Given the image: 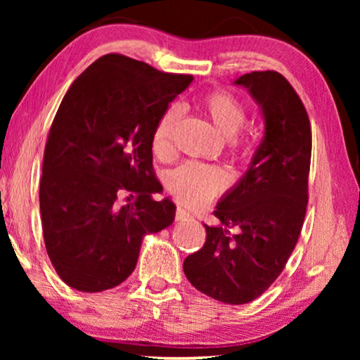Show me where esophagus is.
I'll return each instance as SVG.
<instances>
[{
    "mask_svg": "<svg viewBox=\"0 0 360 360\" xmlns=\"http://www.w3.org/2000/svg\"><path fill=\"white\" fill-rule=\"evenodd\" d=\"M191 218V213L190 211H186L184 208H176V213H175V219L176 221H186Z\"/></svg>",
    "mask_w": 360,
    "mask_h": 360,
    "instance_id": "esophagus-1",
    "label": "esophagus"
}]
</instances>
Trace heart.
<instances>
[{
	"mask_svg": "<svg viewBox=\"0 0 360 360\" xmlns=\"http://www.w3.org/2000/svg\"><path fill=\"white\" fill-rule=\"evenodd\" d=\"M201 108L210 117L216 131L224 137H233L243 129L245 122V108L234 95L228 91H210L201 98ZM180 110L170 106L157 122L152 134V150L164 155L170 150V134ZM228 184L224 172L213 165L186 164L176 167L167 175V188L176 200L188 206L203 205L214 198Z\"/></svg>",
	"mask_w": 360,
	"mask_h": 360,
	"instance_id": "obj_1",
	"label": "heart"
}]
</instances>
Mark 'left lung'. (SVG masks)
Wrapping results in <instances>:
<instances>
[{"label": "left lung", "instance_id": "8db88e82", "mask_svg": "<svg viewBox=\"0 0 360 360\" xmlns=\"http://www.w3.org/2000/svg\"><path fill=\"white\" fill-rule=\"evenodd\" d=\"M234 85L259 105L264 137L249 169L221 196L213 211L218 224H205L206 243L185 259L184 272L201 293L244 304L282 274L302 233L311 129L302 100L278 72L245 73Z\"/></svg>", "mask_w": 360, "mask_h": 360}]
</instances>
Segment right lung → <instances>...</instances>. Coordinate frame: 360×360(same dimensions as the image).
<instances>
[{
  "label": "right lung",
  "mask_w": 360,
  "mask_h": 360,
  "mask_svg": "<svg viewBox=\"0 0 360 360\" xmlns=\"http://www.w3.org/2000/svg\"><path fill=\"white\" fill-rule=\"evenodd\" d=\"M193 82L108 53L68 88L49 132L39 186L44 243L68 287L110 290L136 269L142 239L175 219L152 170V134ZM127 193L130 198L121 204Z\"/></svg>",
  "instance_id": "1"
}]
</instances>
